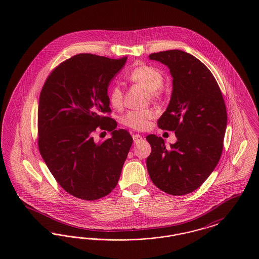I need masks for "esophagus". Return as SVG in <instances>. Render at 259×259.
<instances>
[{
  "label": "esophagus",
  "mask_w": 259,
  "mask_h": 259,
  "mask_svg": "<svg viewBox=\"0 0 259 259\" xmlns=\"http://www.w3.org/2000/svg\"><path fill=\"white\" fill-rule=\"evenodd\" d=\"M133 140H134V143H139V142H141L142 140H143V137L141 135H139V134H134L133 135Z\"/></svg>",
  "instance_id": "obj_1"
}]
</instances>
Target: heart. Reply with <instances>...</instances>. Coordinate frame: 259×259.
Returning a JSON list of instances; mask_svg holds the SVG:
<instances>
[{"label":"heart","instance_id":"1","mask_svg":"<svg viewBox=\"0 0 259 259\" xmlns=\"http://www.w3.org/2000/svg\"><path fill=\"white\" fill-rule=\"evenodd\" d=\"M127 79L133 83L145 87L148 90V95L151 99L158 98L162 93L161 87L164 82V75L160 70L150 65H140L132 69L128 74ZM124 93L122 88L114 84L110 87L108 99L111 107L118 110L123 106ZM154 117V112L151 110L130 111L124 114L121 122L125 126L135 129L144 130L148 127L150 119Z\"/></svg>","mask_w":259,"mask_h":259}]
</instances>
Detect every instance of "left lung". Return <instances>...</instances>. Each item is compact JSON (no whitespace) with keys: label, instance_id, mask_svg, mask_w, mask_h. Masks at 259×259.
Instances as JSON below:
<instances>
[{"label":"left lung","instance_id":"obj_1","mask_svg":"<svg viewBox=\"0 0 259 259\" xmlns=\"http://www.w3.org/2000/svg\"><path fill=\"white\" fill-rule=\"evenodd\" d=\"M170 69L172 96L157 121L175 131L177 142L166 148L161 137L148 135V175L162 191L181 196L204 184L222 156L227 113L221 88L209 69L193 55L174 50L152 53Z\"/></svg>","mask_w":259,"mask_h":259}]
</instances>
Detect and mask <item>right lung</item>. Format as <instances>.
<instances>
[{
    "instance_id": "add662e5",
    "label": "right lung",
    "mask_w": 259,
    "mask_h": 259,
    "mask_svg": "<svg viewBox=\"0 0 259 259\" xmlns=\"http://www.w3.org/2000/svg\"><path fill=\"white\" fill-rule=\"evenodd\" d=\"M126 60L74 55L51 72L40 91L38 149L56 182L74 197L97 200L118 183L133 139L105 113L111 111L108 87ZM99 127L111 138L96 143Z\"/></svg>"
}]
</instances>
